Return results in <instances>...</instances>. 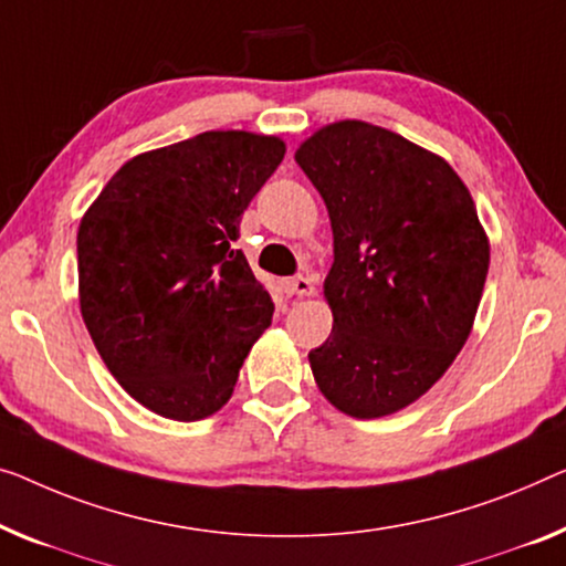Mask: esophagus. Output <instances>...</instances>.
Returning a JSON list of instances; mask_svg holds the SVG:
<instances>
[{
  "instance_id": "obj_1",
  "label": "esophagus",
  "mask_w": 566,
  "mask_h": 566,
  "mask_svg": "<svg viewBox=\"0 0 566 566\" xmlns=\"http://www.w3.org/2000/svg\"><path fill=\"white\" fill-rule=\"evenodd\" d=\"M286 290H290L292 294H297V297H310V294L315 292V282H312L310 274H297L286 282Z\"/></svg>"
}]
</instances>
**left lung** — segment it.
<instances>
[{"label": "left lung", "instance_id": "8db88e82", "mask_svg": "<svg viewBox=\"0 0 566 566\" xmlns=\"http://www.w3.org/2000/svg\"><path fill=\"white\" fill-rule=\"evenodd\" d=\"M323 196L335 261L333 333L312 376L345 415L417 401L465 345L491 249L465 182L432 151L366 122H337L297 149Z\"/></svg>", "mask_w": 566, "mask_h": 566}]
</instances>
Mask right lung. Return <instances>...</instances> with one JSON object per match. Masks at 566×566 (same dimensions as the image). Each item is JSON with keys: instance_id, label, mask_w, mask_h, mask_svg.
<instances>
[{"instance_id": "obj_1", "label": "right lung", "mask_w": 566, "mask_h": 566, "mask_svg": "<svg viewBox=\"0 0 566 566\" xmlns=\"http://www.w3.org/2000/svg\"><path fill=\"white\" fill-rule=\"evenodd\" d=\"M284 142L202 132L126 163L78 229L81 315L126 394L177 421L231 399L274 315L239 223Z\"/></svg>"}]
</instances>
